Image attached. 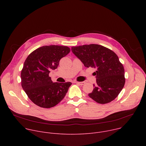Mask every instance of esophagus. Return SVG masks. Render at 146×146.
<instances>
[{
	"instance_id": "obj_1",
	"label": "esophagus",
	"mask_w": 146,
	"mask_h": 146,
	"mask_svg": "<svg viewBox=\"0 0 146 146\" xmlns=\"http://www.w3.org/2000/svg\"><path fill=\"white\" fill-rule=\"evenodd\" d=\"M75 83H76V84H77L78 85H80V86H82V85H84L85 84L84 82H78V81H76Z\"/></svg>"
}]
</instances>
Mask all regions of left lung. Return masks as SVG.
Segmentation results:
<instances>
[{
  "label": "left lung",
  "instance_id": "left-lung-1",
  "mask_svg": "<svg viewBox=\"0 0 146 146\" xmlns=\"http://www.w3.org/2000/svg\"><path fill=\"white\" fill-rule=\"evenodd\" d=\"M73 53L86 68H95L96 84L88 96L96 102L108 103L115 99L122 90L125 78L122 64L112 50L91 44L72 47Z\"/></svg>",
  "mask_w": 146,
  "mask_h": 146
}]
</instances>
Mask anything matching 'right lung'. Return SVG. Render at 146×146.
I'll return each mask as SVG.
<instances>
[{
    "label": "right lung",
    "instance_id": "add662e5",
    "mask_svg": "<svg viewBox=\"0 0 146 146\" xmlns=\"http://www.w3.org/2000/svg\"><path fill=\"white\" fill-rule=\"evenodd\" d=\"M70 51L62 46H44L32 52L27 58L21 73V86L31 100L43 108H51L66 95L72 82H53L49 76L60 59Z\"/></svg>",
    "mask_w": 146,
    "mask_h": 146
}]
</instances>
